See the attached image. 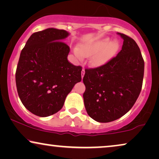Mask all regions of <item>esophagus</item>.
<instances>
[{
  "label": "esophagus",
  "mask_w": 159,
  "mask_h": 159,
  "mask_svg": "<svg viewBox=\"0 0 159 159\" xmlns=\"http://www.w3.org/2000/svg\"><path fill=\"white\" fill-rule=\"evenodd\" d=\"M84 75V69H82V78H83Z\"/></svg>",
  "instance_id": "1"
}]
</instances>
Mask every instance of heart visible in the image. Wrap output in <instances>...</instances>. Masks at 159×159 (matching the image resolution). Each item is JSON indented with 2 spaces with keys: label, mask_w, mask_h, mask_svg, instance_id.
I'll list each match as a JSON object with an SVG mask.
<instances>
[{
  "label": "heart",
  "mask_w": 159,
  "mask_h": 159,
  "mask_svg": "<svg viewBox=\"0 0 159 159\" xmlns=\"http://www.w3.org/2000/svg\"><path fill=\"white\" fill-rule=\"evenodd\" d=\"M120 44L116 40H111L108 37L96 40L84 41L73 48V53L79 60L89 57L91 66L99 67L106 64L118 53Z\"/></svg>",
  "instance_id": "b5f03b06"
}]
</instances>
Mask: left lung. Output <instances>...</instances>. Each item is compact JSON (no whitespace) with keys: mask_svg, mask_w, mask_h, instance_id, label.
<instances>
[{"mask_svg":"<svg viewBox=\"0 0 159 159\" xmlns=\"http://www.w3.org/2000/svg\"><path fill=\"white\" fill-rule=\"evenodd\" d=\"M121 51L106 64L87 69L83 94L87 113L95 121L110 122L131 109L140 95L144 75V61L133 39L125 34Z\"/></svg>","mask_w":159,"mask_h":159,"instance_id":"left-lung-1","label":"left lung"}]
</instances>
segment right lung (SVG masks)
Instances as JSON below:
<instances>
[{"label": "right lung", "instance_id": "add662e5", "mask_svg": "<svg viewBox=\"0 0 159 159\" xmlns=\"http://www.w3.org/2000/svg\"><path fill=\"white\" fill-rule=\"evenodd\" d=\"M69 35L66 30L56 28L34 32L21 52L17 92L25 107L36 116L57 113L75 84L81 81L82 67L69 62L70 49L62 42Z\"/></svg>", "mask_w": 159, "mask_h": 159}]
</instances>
